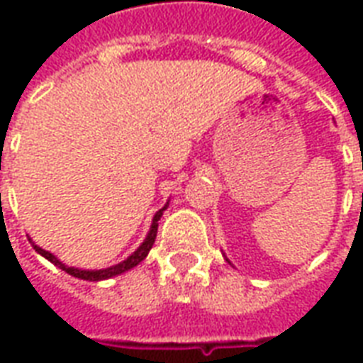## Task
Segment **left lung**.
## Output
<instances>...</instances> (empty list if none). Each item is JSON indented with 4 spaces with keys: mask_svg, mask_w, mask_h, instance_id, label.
I'll return each mask as SVG.
<instances>
[{
    "mask_svg": "<svg viewBox=\"0 0 363 363\" xmlns=\"http://www.w3.org/2000/svg\"><path fill=\"white\" fill-rule=\"evenodd\" d=\"M225 260H228V262H229V264H231V260H229V259H228V257H225Z\"/></svg>",
    "mask_w": 363,
    "mask_h": 363,
    "instance_id": "left-lung-1",
    "label": "left lung"
}]
</instances>
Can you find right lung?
Returning <instances> with one entry per match:
<instances>
[{
  "mask_svg": "<svg viewBox=\"0 0 363 363\" xmlns=\"http://www.w3.org/2000/svg\"><path fill=\"white\" fill-rule=\"evenodd\" d=\"M167 206H169V202H167L159 212H155V216H153V220H151V228L150 231H147V235H145V239H143V243L135 249L128 259H124L122 262H118V264H114V267H108V268H101V270H83V268H75V267H67V264H64L62 260L58 259V257H54L50 251H44L43 247H38V245H35V241L28 237V241H30V245L35 247V251L40 255V257H44L46 260H50L52 264H56L58 268H62L64 272H67L69 276H74V278H79V280H89V281H101V280H108V278H114V276H118V274H124L128 272V270H132L134 267H138L140 262H142L145 257H147V252L151 251V247H153V243H155V237H157V228H159V220H161V216H163V212L167 210Z\"/></svg>",
  "mask_w": 363,
  "mask_h": 363,
  "instance_id": "obj_1",
  "label": "right lung"
}]
</instances>
